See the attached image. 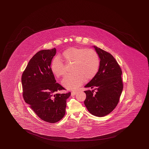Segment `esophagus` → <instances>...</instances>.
<instances>
[{
    "mask_svg": "<svg viewBox=\"0 0 149 149\" xmlns=\"http://www.w3.org/2000/svg\"><path fill=\"white\" fill-rule=\"evenodd\" d=\"M77 91H73V92H71V95L72 96H74V95H76V94H77Z\"/></svg>",
    "mask_w": 149,
    "mask_h": 149,
    "instance_id": "1",
    "label": "esophagus"
}]
</instances>
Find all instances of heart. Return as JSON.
Returning a JSON list of instances; mask_svg holds the SVG:
<instances>
[{"label":"heart","mask_w":149,"mask_h":149,"mask_svg":"<svg viewBox=\"0 0 149 149\" xmlns=\"http://www.w3.org/2000/svg\"><path fill=\"white\" fill-rule=\"evenodd\" d=\"M65 65L72 64L71 71L62 81V84L68 89H74L84 81L93 79L98 72L100 57L98 54L92 49L71 47L64 51L51 64V70L54 76L60 78L65 73Z\"/></svg>","instance_id":"heart-1"}]
</instances>
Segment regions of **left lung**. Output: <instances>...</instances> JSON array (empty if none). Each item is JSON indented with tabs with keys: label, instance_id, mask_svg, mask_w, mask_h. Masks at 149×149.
<instances>
[{
	"label": "left lung",
	"instance_id": "8db88e82",
	"mask_svg": "<svg viewBox=\"0 0 149 149\" xmlns=\"http://www.w3.org/2000/svg\"><path fill=\"white\" fill-rule=\"evenodd\" d=\"M93 47L98 54L100 64L96 75L85 86L92 90L84 91V104L91 114L104 117L114 110L119 101L123 89L122 71L111 54L95 46Z\"/></svg>",
	"mask_w": 149,
	"mask_h": 149
}]
</instances>
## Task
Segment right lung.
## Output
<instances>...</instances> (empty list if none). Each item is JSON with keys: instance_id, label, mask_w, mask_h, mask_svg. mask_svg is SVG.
I'll return each instance as SVG.
<instances>
[{"instance_id": "obj_1", "label": "right lung", "mask_w": 149, "mask_h": 149, "mask_svg": "<svg viewBox=\"0 0 149 149\" xmlns=\"http://www.w3.org/2000/svg\"><path fill=\"white\" fill-rule=\"evenodd\" d=\"M56 49L39 51L29 61L22 76L23 96L25 102L42 120L55 123L65 113L67 100L71 93H56L64 89L56 83L51 70Z\"/></svg>"}]
</instances>
